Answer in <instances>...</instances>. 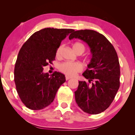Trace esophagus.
<instances>
[{
    "mask_svg": "<svg viewBox=\"0 0 135 135\" xmlns=\"http://www.w3.org/2000/svg\"><path fill=\"white\" fill-rule=\"evenodd\" d=\"M71 78V77L68 76V75H66V80H69V79H70Z\"/></svg>",
    "mask_w": 135,
    "mask_h": 135,
    "instance_id": "esophagus-1",
    "label": "esophagus"
}]
</instances>
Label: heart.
Masks as SVG:
<instances>
[{
    "instance_id": "1",
    "label": "heart",
    "mask_w": 135,
    "mask_h": 135,
    "mask_svg": "<svg viewBox=\"0 0 135 135\" xmlns=\"http://www.w3.org/2000/svg\"><path fill=\"white\" fill-rule=\"evenodd\" d=\"M73 50L75 53L79 52L83 53L85 51L84 45L79 42H76L73 45ZM62 49V45L60 46L56 50V56L60 57ZM83 69L82 65L79 62H65L61 64L59 66V69L61 73L69 76H75L77 73L82 71Z\"/></svg>"
}]
</instances>
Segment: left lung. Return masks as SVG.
<instances>
[{
    "instance_id": "8db88e82",
    "label": "left lung",
    "mask_w": 135,
    "mask_h": 135,
    "mask_svg": "<svg viewBox=\"0 0 135 135\" xmlns=\"http://www.w3.org/2000/svg\"><path fill=\"white\" fill-rule=\"evenodd\" d=\"M79 38L89 46L92 57L82 74L88 80L79 81L75 93L83 111L98 114L109 108L120 86V64L115 49L103 34L90 29L74 31L70 40Z\"/></svg>"
}]
</instances>
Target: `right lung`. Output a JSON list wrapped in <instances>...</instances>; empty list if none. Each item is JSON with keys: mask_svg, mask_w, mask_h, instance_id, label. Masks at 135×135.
<instances>
[{"mask_svg": "<svg viewBox=\"0 0 135 135\" xmlns=\"http://www.w3.org/2000/svg\"><path fill=\"white\" fill-rule=\"evenodd\" d=\"M74 30L48 27L34 33L18 53L14 71L17 93L23 104L32 110H40L54 100L65 76L55 71L50 75L44 67L55 60L61 42Z\"/></svg>", "mask_w": 135, "mask_h": 135, "instance_id": "add662e5", "label": "right lung"}]
</instances>
